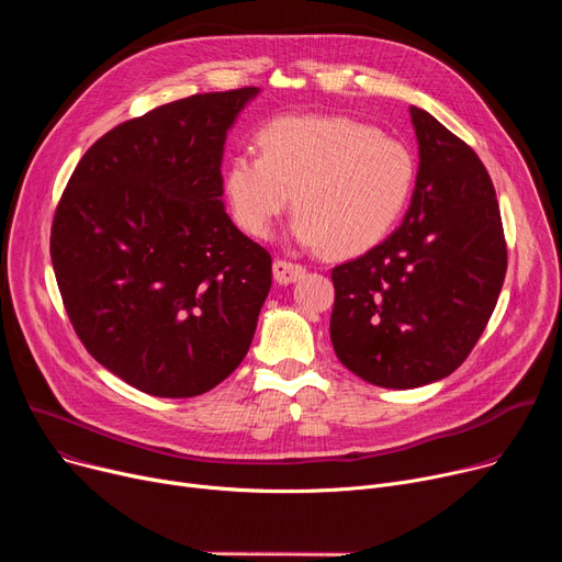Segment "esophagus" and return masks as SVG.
Masks as SVG:
<instances>
[{"label":"esophagus","instance_id":"34e87169","mask_svg":"<svg viewBox=\"0 0 562 562\" xmlns=\"http://www.w3.org/2000/svg\"><path fill=\"white\" fill-rule=\"evenodd\" d=\"M273 276H276L278 284H291V282H296L305 276V266L286 261V259H276L273 261Z\"/></svg>","mask_w":562,"mask_h":562}]
</instances>
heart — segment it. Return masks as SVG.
<instances>
[{
  "instance_id": "b5f03b06",
  "label": "heart",
  "mask_w": 562,
  "mask_h": 562,
  "mask_svg": "<svg viewBox=\"0 0 562 562\" xmlns=\"http://www.w3.org/2000/svg\"><path fill=\"white\" fill-rule=\"evenodd\" d=\"M259 155H234L223 172L232 218L266 239L293 206L291 236L352 257L401 218L415 187V157L375 127L344 115H282L257 134Z\"/></svg>"
}]
</instances>
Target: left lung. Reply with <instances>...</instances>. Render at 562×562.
<instances>
[{"mask_svg":"<svg viewBox=\"0 0 562 562\" xmlns=\"http://www.w3.org/2000/svg\"><path fill=\"white\" fill-rule=\"evenodd\" d=\"M419 143L398 229L333 269L339 362L387 390L451 375L476 346L504 286L508 252L490 175L471 147L409 106Z\"/></svg>","mask_w":562,"mask_h":562,"instance_id":"8db88e82","label":"left lung"}]
</instances>
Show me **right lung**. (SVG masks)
<instances>
[{
    "mask_svg": "<svg viewBox=\"0 0 562 562\" xmlns=\"http://www.w3.org/2000/svg\"><path fill=\"white\" fill-rule=\"evenodd\" d=\"M257 95H191L113 127L56 206L49 252L72 328L138 392L200 396L250 348L271 255L227 216L221 164Z\"/></svg>",
    "mask_w": 562,
    "mask_h": 562,
    "instance_id": "right-lung-1",
    "label": "right lung"
}]
</instances>
